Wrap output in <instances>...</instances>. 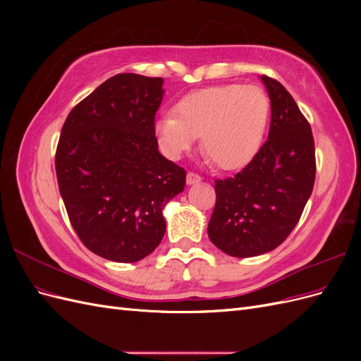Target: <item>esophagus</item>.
Here are the masks:
<instances>
[{
  "label": "esophagus",
  "mask_w": 361,
  "mask_h": 361,
  "mask_svg": "<svg viewBox=\"0 0 361 361\" xmlns=\"http://www.w3.org/2000/svg\"><path fill=\"white\" fill-rule=\"evenodd\" d=\"M200 180H202V178L199 176L197 173L190 171V173L187 174V183H188V185H195V183H199Z\"/></svg>",
  "instance_id": "34e87169"
}]
</instances>
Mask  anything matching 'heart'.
I'll list each match as a JSON object with an SVG mask.
<instances>
[{
  "label": "heart",
  "instance_id": "obj_1",
  "mask_svg": "<svg viewBox=\"0 0 361 361\" xmlns=\"http://www.w3.org/2000/svg\"><path fill=\"white\" fill-rule=\"evenodd\" d=\"M174 113L159 116L154 125L164 155L180 158L202 134L216 166L235 170L247 166L264 143L269 99L256 85H214L185 94Z\"/></svg>",
  "mask_w": 361,
  "mask_h": 361
}]
</instances>
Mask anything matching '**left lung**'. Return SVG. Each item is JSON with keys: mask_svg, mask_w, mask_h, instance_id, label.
I'll list each match as a JSON object with an SVG mask.
<instances>
[{"mask_svg": "<svg viewBox=\"0 0 361 361\" xmlns=\"http://www.w3.org/2000/svg\"><path fill=\"white\" fill-rule=\"evenodd\" d=\"M271 99L268 140L235 176L215 180L216 202L207 235L233 257L277 248L297 226L316 174L307 118L279 81L262 75Z\"/></svg>", "mask_w": 361, "mask_h": 361, "instance_id": "obj_1", "label": "left lung"}]
</instances>
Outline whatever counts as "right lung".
Wrapping results in <instances>:
<instances>
[{"label":"right lung","mask_w":361,"mask_h":361,"mask_svg":"<svg viewBox=\"0 0 361 361\" xmlns=\"http://www.w3.org/2000/svg\"><path fill=\"white\" fill-rule=\"evenodd\" d=\"M162 78L118 73L72 108L56 173L73 231L94 255L133 264L166 233L162 209L187 171L164 158L155 137Z\"/></svg>","instance_id":"1"}]
</instances>
